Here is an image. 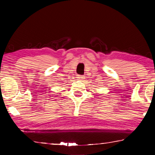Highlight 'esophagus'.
Returning <instances> with one entry per match:
<instances>
[{
  "mask_svg": "<svg viewBox=\"0 0 155 155\" xmlns=\"http://www.w3.org/2000/svg\"><path fill=\"white\" fill-rule=\"evenodd\" d=\"M77 78H78V80H83L84 78V77L82 75H78Z\"/></svg>",
  "mask_w": 155,
  "mask_h": 155,
  "instance_id": "34e87169",
  "label": "esophagus"
}]
</instances>
